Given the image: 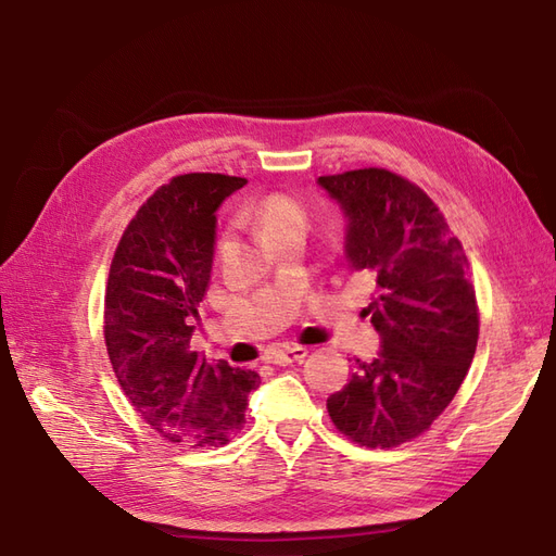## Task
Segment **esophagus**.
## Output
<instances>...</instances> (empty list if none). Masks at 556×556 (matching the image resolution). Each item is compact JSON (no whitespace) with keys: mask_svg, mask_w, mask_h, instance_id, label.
I'll return each instance as SVG.
<instances>
[{"mask_svg":"<svg viewBox=\"0 0 556 556\" xmlns=\"http://www.w3.org/2000/svg\"><path fill=\"white\" fill-rule=\"evenodd\" d=\"M308 351L304 346H280L274 351V356H270V361H274L276 365H290V363H296L306 358Z\"/></svg>","mask_w":556,"mask_h":556,"instance_id":"obj_1","label":"esophagus"}]
</instances>
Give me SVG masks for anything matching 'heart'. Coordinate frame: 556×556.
Masks as SVG:
<instances>
[{"label":"heart","mask_w":556,"mask_h":556,"mask_svg":"<svg viewBox=\"0 0 556 556\" xmlns=\"http://www.w3.org/2000/svg\"><path fill=\"white\" fill-rule=\"evenodd\" d=\"M260 222L266 238H270L276 231H280V228H286L290 224H304V210L294 198L276 193L262 202Z\"/></svg>","instance_id":"heart-1"}]
</instances>
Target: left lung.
Instances as JSON below:
<instances>
[{
    "label": "left lung",
    "mask_w": 556,
    "mask_h": 556,
    "mask_svg": "<svg viewBox=\"0 0 556 556\" xmlns=\"http://www.w3.org/2000/svg\"><path fill=\"white\" fill-rule=\"evenodd\" d=\"M318 186L346 222L349 268L375 278L365 314L380 334L377 356L356 358L328 413L351 441L394 448L448 408L477 351L467 256L434 202L399 174L354 169L318 176Z\"/></svg>",
    "instance_id": "obj_1"
}]
</instances>
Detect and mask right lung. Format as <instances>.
<instances>
[{
  "label": "right lung",
  "mask_w": 556,
  "mask_h": 556,
  "mask_svg": "<svg viewBox=\"0 0 556 556\" xmlns=\"http://www.w3.org/2000/svg\"><path fill=\"white\" fill-rule=\"evenodd\" d=\"M248 181L174 176L146 200L115 250L105 288V346L117 382L157 434L184 445H226L245 425L254 370L191 351L205 296L216 210Z\"/></svg>",
  "instance_id": "right-lung-1"
}]
</instances>
